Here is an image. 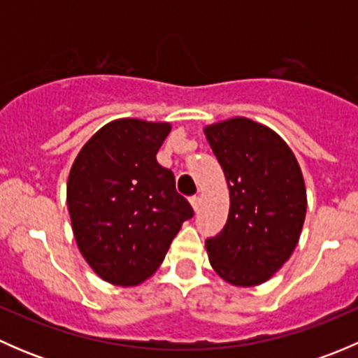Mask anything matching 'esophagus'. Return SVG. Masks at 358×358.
<instances>
[{
    "mask_svg": "<svg viewBox=\"0 0 358 358\" xmlns=\"http://www.w3.org/2000/svg\"><path fill=\"white\" fill-rule=\"evenodd\" d=\"M190 204H192L194 211H199V206H201V197H199V196H192V197H190Z\"/></svg>",
    "mask_w": 358,
    "mask_h": 358,
    "instance_id": "obj_1",
    "label": "esophagus"
}]
</instances>
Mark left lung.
<instances>
[{
	"label": "left lung",
	"mask_w": 358,
	"mask_h": 358,
	"mask_svg": "<svg viewBox=\"0 0 358 358\" xmlns=\"http://www.w3.org/2000/svg\"><path fill=\"white\" fill-rule=\"evenodd\" d=\"M230 190L225 227L206 241L213 270L232 286L266 282L289 259L306 215L301 168L268 126L232 117L204 128Z\"/></svg>",
	"instance_id": "8db88e82"
}]
</instances>
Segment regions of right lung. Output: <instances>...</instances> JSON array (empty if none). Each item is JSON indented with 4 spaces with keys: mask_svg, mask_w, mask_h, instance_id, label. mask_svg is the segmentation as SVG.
Masks as SVG:
<instances>
[{
    "mask_svg": "<svg viewBox=\"0 0 358 358\" xmlns=\"http://www.w3.org/2000/svg\"><path fill=\"white\" fill-rule=\"evenodd\" d=\"M169 122L110 121L83 145L67 180L72 232L93 272L136 286L159 268L194 209L156 154Z\"/></svg>",
    "mask_w": 358,
    "mask_h": 358,
    "instance_id": "right-lung-1",
    "label": "right lung"
}]
</instances>
